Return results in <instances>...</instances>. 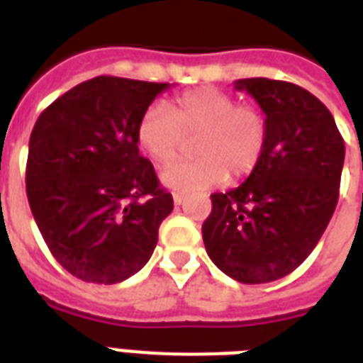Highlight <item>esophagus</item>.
I'll return each instance as SVG.
<instances>
[{
	"mask_svg": "<svg viewBox=\"0 0 363 363\" xmlns=\"http://www.w3.org/2000/svg\"><path fill=\"white\" fill-rule=\"evenodd\" d=\"M173 201H175V205H184V201H186V196H182V194H175V196H173Z\"/></svg>",
	"mask_w": 363,
	"mask_h": 363,
	"instance_id": "esophagus-1",
	"label": "esophagus"
}]
</instances>
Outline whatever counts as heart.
Segmentation results:
<instances>
[{"label":"heart","mask_w":363,"mask_h":363,"mask_svg":"<svg viewBox=\"0 0 363 363\" xmlns=\"http://www.w3.org/2000/svg\"><path fill=\"white\" fill-rule=\"evenodd\" d=\"M199 158L177 162L162 171V182L177 194L218 186L256 169L267 147V121L252 105L218 88H196L165 105H150L137 124V143L158 164L175 158L184 137L196 135Z\"/></svg>","instance_id":"1"}]
</instances>
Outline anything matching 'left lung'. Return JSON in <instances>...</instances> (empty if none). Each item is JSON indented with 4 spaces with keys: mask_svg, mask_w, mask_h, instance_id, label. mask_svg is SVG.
Wrapping results in <instances>:
<instances>
[{
    "mask_svg": "<svg viewBox=\"0 0 363 363\" xmlns=\"http://www.w3.org/2000/svg\"><path fill=\"white\" fill-rule=\"evenodd\" d=\"M267 121V147L241 186L211 196L203 222L209 258L228 277L262 284L292 273L313 252L339 199L345 141L326 105L305 88L239 79Z\"/></svg>",
    "mask_w": 363,
    "mask_h": 363,
    "instance_id": "obj_1",
    "label": "left lung"
}]
</instances>
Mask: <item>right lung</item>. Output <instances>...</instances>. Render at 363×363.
Segmentation results:
<instances>
[{"mask_svg": "<svg viewBox=\"0 0 363 363\" xmlns=\"http://www.w3.org/2000/svg\"><path fill=\"white\" fill-rule=\"evenodd\" d=\"M167 88L96 77L60 96L33 125L28 201L54 258L81 281L115 284L135 275L173 211L135 135L143 113Z\"/></svg>", "mask_w": 363, "mask_h": 363, "instance_id": "add662e5", "label": "right lung"}]
</instances>
